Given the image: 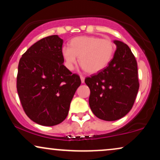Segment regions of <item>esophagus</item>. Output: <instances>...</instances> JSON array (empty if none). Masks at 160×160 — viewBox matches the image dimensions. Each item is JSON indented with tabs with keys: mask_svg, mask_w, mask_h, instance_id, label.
Returning <instances> with one entry per match:
<instances>
[{
	"mask_svg": "<svg viewBox=\"0 0 160 160\" xmlns=\"http://www.w3.org/2000/svg\"><path fill=\"white\" fill-rule=\"evenodd\" d=\"M80 80H81V82L83 83L85 82V77L82 76V75H80Z\"/></svg>",
	"mask_w": 160,
	"mask_h": 160,
	"instance_id": "obj_1",
	"label": "esophagus"
}]
</instances>
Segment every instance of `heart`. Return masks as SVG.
Here are the masks:
<instances>
[{
  "mask_svg": "<svg viewBox=\"0 0 160 160\" xmlns=\"http://www.w3.org/2000/svg\"><path fill=\"white\" fill-rule=\"evenodd\" d=\"M115 51V45L110 38L83 36L72 38L70 46H62L61 53L68 70L74 69L79 57L82 68L90 74H95L108 66Z\"/></svg>",
  "mask_w": 160,
  "mask_h": 160,
  "instance_id": "b5f03b06",
  "label": "heart"
}]
</instances>
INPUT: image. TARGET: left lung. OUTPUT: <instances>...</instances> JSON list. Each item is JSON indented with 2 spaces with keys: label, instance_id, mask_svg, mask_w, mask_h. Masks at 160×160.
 <instances>
[{
  "label": "left lung",
  "instance_id": "obj_1",
  "mask_svg": "<svg viewBox=\"0 0 160 160\" xmlns=\"http://www.w3.org/2000/svg\"><path fill=\"white\" fill-rule=\"evenodd\" d=\"M116 51L108 66L85 79L90 88L88 103L92 112L102 120L116 121L132 109L139 82L137 62L124 42L115 40Z\"/></svg>",
  "mask_w": 160,
  "mask_h": 160
}]
</instances>
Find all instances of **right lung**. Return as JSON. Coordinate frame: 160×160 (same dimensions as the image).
I'll return each instance as SVG.
<instances>
[{"label": "right lung", "mask_w": 160, "mask_h": 160, "mask_svg": "<svg viewBox=\"0 0 160 160\" xmlns=\"http://www.w3.org/2000/svg\"><path fill=\"white\" fill-rule=\"evenodd\" d=\"M63 40L57 35L42 38L28 49L18 63L17 91L26 115L43 126L66 118L80 77L63 65Z\"/></svg>", "instance_id": "right-lung-1"}]
</instances>
